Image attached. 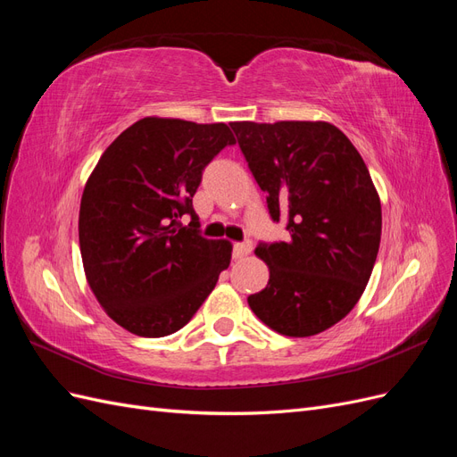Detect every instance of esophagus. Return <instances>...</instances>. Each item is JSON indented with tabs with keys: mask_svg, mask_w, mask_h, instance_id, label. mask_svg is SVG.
Listing matches in <instances>:
<instances>
[{
	"mask_svg": "<svg viewBox=\"0 0 457 457\" xmlns=\"http://www.w3.org/2000/svg\"><path fill=\"white\" fill-rule=\"evenodd\" d=\"M250 253H252V242L250 240L238 242V244H234V247H232V257L234 259H242V257L250 255Z\"/></svg>",
	"mask_w": 457,
	"mask_h": 457,
	"instance_id": "1",
	"label": "esophagus"
}]
</instances>
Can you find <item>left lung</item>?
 Returning <instances> with one entry per match:
<instances>
[{
  "label": "left lung",
  "mask_w": 457,
  "mask_h": 457,
  "mask_svg": "<svg viewBox=\"0 0 457 457\" xmlns=\"http://www.w3.org/2000/svg\"><path fill=\"white\" fill-rule=\"evenodd\" d=\"M230 128L286 242H259L265 289L247 297L269 328L309 337L361 299L376 265L381 204L362 156L326 121H234Z\"/></svg>",
  "instance_id": "8db88e82"
}]
</instances>
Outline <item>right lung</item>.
<instances>
[{"label": "right lung", "mask_w": 457, "mask_h": 457, "mask_svg": "<svg viewBox=\"0 0 457 457\" xmlns=\"http://www.w3.org/2000/svg\"><path fill=\"white\" fill-rule=\"evenodd\" d=\"M234 143L225 123L143 118L93 170L79 205L81 259L96 301L131 334H175L230 265L232 245L200 234L192 196L205 165Z\"/></svg>", "instance_id": "1"}]
</instances>
